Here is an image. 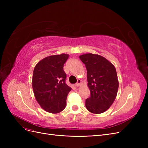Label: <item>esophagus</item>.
<instances>
[{"mask_svg":"<svg viewBox=\"0 0 148 148\" xmlns=\"http://www.w3.org/2000/svg\"><path fill=\"white\" fill-rule=\"evenodd\" d=\"M81 84H82V81H81V79H78V82H77V83L75 84V86L78 87V86H80V85H81Z\"/></svg>","mask_w":148,"mask_h":148,"instance_id":"34e87169","label":"esophagus"}]
</instances>
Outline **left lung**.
<instances>
[{
  "instance_id": "obj_1",
  "label": "left lung",
  "mask_w": 148,
  "mask_h": 148,
  "mask_svg": "<svg viewBox=\"0 0 148 148\" xmlns=\"http://www.w3.org/2000/svg\"><path fill=\"white\" fill-rule=\"evenodd\" d=\"M79 57L86 66L88 87L91 92L85 103L86 109L95 114L104 112L117 95L119 83L115 66L98 54L87 53Z\"/></svg>"
}]
</instances>
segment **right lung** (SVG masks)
<instances>
[{"instance_id": "add662e5", "label": "right lung", "mask_w": 148, "mask_h": 148, "mask_svg": "<svg viewBox=\"0 0 148 148\" xmlns=\"http://www.w3.org/2000/svg\"><path fill=\"white\" fill-rule=\"evenodd\" d=\"M67 53L46 57L36 65L32 86L36 100L45 111L57 114L66 107V97L71 88L65 83L64 65Z\"/></svg>"}]
</instances>
